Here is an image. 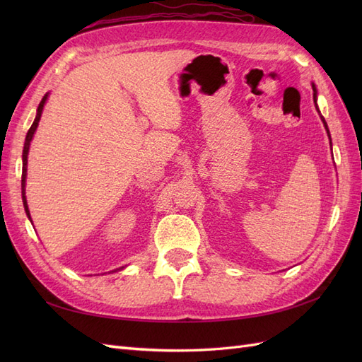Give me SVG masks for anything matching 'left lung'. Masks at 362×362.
I'll return each mask as SVG.
<instances>
[{
  "label": "left lung",
  "mask_w": 362,
  "mask_h": 362,
  "mask_svg": "<svg viewBox=\"0 0 362 362\" xmlns=\"http://www.w3.org/2000/svg\"><path fill=\"white\" fill-rule=\"evenodd\" d=\"M313 90H314V103H317V90H315V86L313 84ZM315 108H317V112H319V107H317V104H315ZM320 113V112H319ZM322 117V120H323V125H325V128H326V133H327V136H329V129H327V125H326V120H325V117L323 116H320ZM329 139H331V136H329Z\"/></svg>",
  "instance_id": "left-lung-1"
}]
</instances>
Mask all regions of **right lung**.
Wrapping results in <instances>:
<instances>
[{"instance_id":"1","label":"right lung","mask_w":362,"mask_h":362,"mask_svg":"<svg viewBox=\"0 0 362 362\" xmlns=\"http://www.w3.org/2000/svg\"><path fill=\"white\" fill-rule=\"evenodd\" d=\"M48 100V93L42 98V101L37 107V115H36V119L35 122H33V125L30 127L28 133H27V137H25V144H24V151H23V182H21V187H23V202H24V208H25V213L28 216V218L31 221L30 217V211H28V205H27V198H25V178H27V157H28V149H30V141L33 139V136H35L36 133V128L39 125V120H40V116H42V110H43V105H45Z\"/></svg>"}]
</instances>
